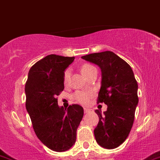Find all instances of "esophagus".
Listing matches in <instances>:
<instances>
[{"label": "esophagus", "instance_id": "esophagus-1", "mask_svg": "<svg viewBox=\"0 0 160 160\" xmlns=\"http://www.w3.org/2000/svg\"><path fill=\"white\" fill-rule=\"evenodd\" d=\"M92 109H89V108H84V112H85V113H90V112H92Z\"/></svg>", "mask_w": 160, "mask_h": 160}]
</instances>
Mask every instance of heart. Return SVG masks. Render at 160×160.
I'll use <instances>...</instances> for the list:
<instances>
[{
    "mask_svg": "<svg viewBox=\"0 0 160 160\" xmlns=\"http://www.w3.org/2000/svg\"><path fill=\"white\" fill-rule=\"evenodd\" d=\"M80 71H81L82 74H83L86 78H88L93 71H96V68H95L94 65H91V64L85 63L83 64V65H82L81 68H80ZM70 76H71V71H70V69H66L63 74V82L65 85L68 83ZM92 95V92L91 91H78L74 94V98L76 102H79V103L86 104L89 102Z\"/></svg>",
    "mask_w": 160,
    "mask_h": 160,
    "instance_id": "heart-1",
    "label": "heart"
}]
</instances>
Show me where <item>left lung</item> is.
I'll return each instance as SVG.
<instances>
[{
	"label": "left lung",
	"instance_id": "8db88e82",
	"mask_svg": "<svg viewBox=\"0 0 160 160\" xmlns=\"http://www.w3.org/2000/svg\"><path fill=\"white\" fill-rule=\"evenodd\" d=\"M81 58L98 65L102 70L97 102H104L108 108L103 114L101 111H95L99 122L94 135L101 147L114 149L126 141L132 127L138 103L135 75L127 62L111 51L92 53Z\"/></svg>",
	"mask_w": 160,
	"mask_h": 160
}]
</instances>
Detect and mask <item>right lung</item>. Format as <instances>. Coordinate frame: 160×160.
Here are the masks:
<instances>
[{"mask_svg":"<svg viewBox=\"0 0 160 160\" xmlns=\"http://www.w3.org/2000/svg\"><path fill=\"white\" fill-rule=\"evenodd\" d=\"M74 60L49 55L31 68L25 83V106L34 132L53 151H66L74 144L83 117L81 106L72 104L66 109L58 105L56 98L65 88L64 72Z\"/></svg>","mask_w":160,"mask_h":160,"instance_id":"obj_1","label":"right lung"}]
</instances>
